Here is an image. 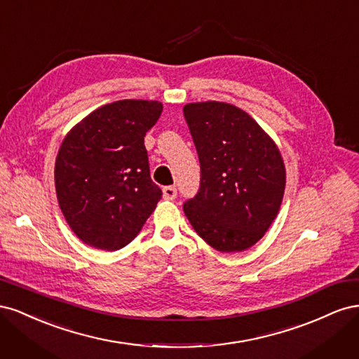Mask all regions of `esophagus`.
Segmentation results:
<instances>
[{"mask_svg":"<svg viewBox=\"0 0 359 359\" xmlns=\"http://www.w3.org/2000/svg\"><path fill=\"white\" fill-rule=\"evenodd\" d=\"M163 198H165L166 201H173L177 198V189L173 186H168L163 189Z\"/></svg>","mask_w":359,"mask_h":359,"instance_id":"esophagus-1","label":"esophagus"}]
</instances>
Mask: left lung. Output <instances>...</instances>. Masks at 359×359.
<instances>
[{
  "mask_svg": "<svg viewBox=\"0 0 359 359\" xmlns=\"http://www.w3.org/2000/svg\"><path fill=\"white\" fill-rule=\"evenodd\" d=\"M201 161V189L184 203L193 229L222 253L255 245L280 211L286 168L277 144L231 103L184 106Z\"/></svg>",
  "mask_w": 359,
  "mask_h": 359,
  "instance_id": "obj_1",
  "label": "left lung"
}]
</instances>
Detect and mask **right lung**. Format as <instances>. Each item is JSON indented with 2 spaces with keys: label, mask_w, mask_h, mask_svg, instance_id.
<instances>
[{
  "label": "right lung",
  "mask_w": 359,
  "mask_h": 359,
  "mask_svg": "<svg viewBox=\"0 0 359 359\" xmlns=\"http://www.w3.org/2000/svg\"><path fill=\"white\" fill-rule=\"evenodd\" d=\"M163 111L157 100H118L86 115L55 160L58 205L86 245L115 252L133 241L161 190L149 177L144 137Z\"/></svg>",
  "instance_id": "1"
}]
</instances>
